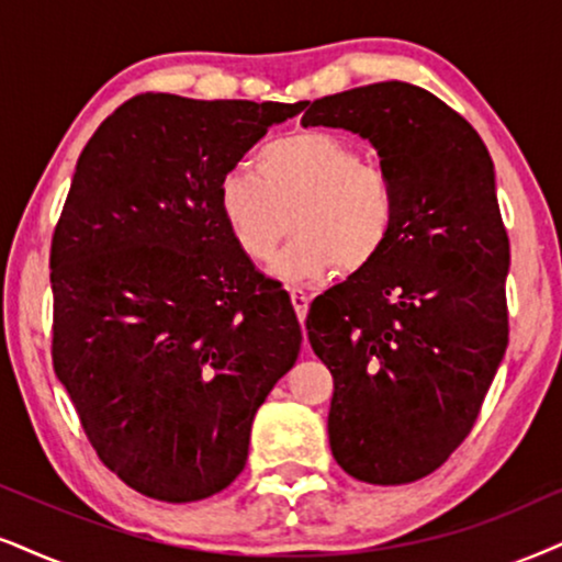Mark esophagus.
<instances>
[{"label":"esophagus","instance_id":"esophagus-1","mask_svg":"<svg viewBox=\"0 0 562 562\" xmlns=\"http://www.w3.org/2000/svg\"><path fill=\"white\" fill-rule=\"evenodd\" d=\"M290 301H293V308H295V314H297V318H305V314H308V303H311V297L303 293V290H297V288H293L290 290Z\"/></svg>","mask_w":562,"mask_h":562}]
</instances>
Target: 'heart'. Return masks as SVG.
<instances>
[{
    "instance_id": "1",
    "label": "heart",
    "mask_w": 562,
    "mask_h": 562,
    "mask_svg": "<svg viewBox=\"0 0 562 562\" xmlns=\"http://www.w3.org/2000/svg\"><path fill=\"white\" fill-rule=\"evenodd\" d=\"M217 210L233 244L251 261L274 257L293 215L295 240L274 261L288 282L373 265L394 231L396 194L381 168L329 132H295L265 145L257 173L233 168L217 187Z\"/></svg>"
}]
</instances>
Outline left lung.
Segmentation results:
<instances>
[{
  "label": "left lung",
  "instance_id": "left-lung-1",
  "mask_svg": "<svg viewBox=\"0 0 562 562\" xmlns=\"http://www.w3.org/2000/svg\"><path fill=\"white\" fill-rule=\"evenodd\" d=\"M301 124L371 142L396 194L381 257L305 318L334 375L331 453L355 480L415 482L467 438L506 355L510 248L493 158L467 119L409 82L318 98Z\"/></svg>",
  "mask_w": 562,
  "mask_h": 562
}]
</instances>
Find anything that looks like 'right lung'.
I'll list each match as a JSON object with an SVG mask.
<instances>
[{"mask_svg": "<svg viewBox=\"0 0 562 562\" xmlns=\"http://www.w3.org/2000/svg\"><path fill=\"white\" fill-rule=\"evenodd\" d=\"M303 109L145 92L77 160L52 240L54 371L103 464L147 498L228 487L301 352L293 303L233 244L217 187Z\"/></svg>", "mask_w": 562, "mask_h": 562, "instance_id": "obj_1", "label": "right lung"}]
</instances>
